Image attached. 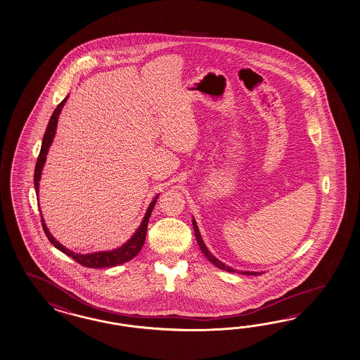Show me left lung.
<instances>
[{
    "label": "left lung",
    "instance_id": "8db88e82",
    "mask_svg": "<svg viewBox=\"0 0 360 360\" xmlns=\"http://www.w3.org/2000/svg\"><path fill=\"white\" fill-rule=\"evenodd\" d=\"M193 231H195V238H196V240H198V245H199V247H200V250H202V254L205 255V257L211 262L213 265H216L217 268H219V269H224V271H226V272L230 273H239V274H247V276H257V274H262L263 272H248V271H245V272H243V271H236L234 268H231V266H228L226 264L222 263V262H219V259L216 257V256H213L212 255L211 251L207 248V245H205V243L202 242V236H200V231H199V228H198V225H196V221H195V219H193Z\"/></svg>",
    "mask_w": 360,
    "mask_h": 360
}]
</instances>
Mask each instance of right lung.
Wrapping results in <instances>:
<instances>
[{
    "instance_id": "1",
    "label": "right lung",
    "mask_w": 360,
    "mask_h": 360,
    "mask_svg": "<svg viewBox=\"0 0 360 360\" xmlns=\"http://www.w3.org/2000/svg\"><path fill=\"white\" fill-rule=\"evenodd\" d=\"M68 97H65L58 106L54 109L52 117L49 120V123L46 126L45 130L44 138H43V143H41V149H40V155L37 158V162H36L35 174H34V184H35L36 196H39V182L41 178V172L44 167L45 161H46V155L49 147L52 146L54 135H56V129H57V122H58V117L61 113L62 108L65 105ZM158 196L150 202L147 212L144 214V219L141 221V226L136 229V231L126 243H123L121 247L112 250V251H98V252H92V254H75L70 251L69 248H66L65 245H62L56 238L53 237L51 231L46 228L45 225L44 219L41 216V222H43V229H44L45 234L49 239V242L52 243L57 250H60L63 254L70 256L71 259H74L77 263L80 265H84L87 268H109V266H115V265H121L123 263L130 262L134 259L136 255L139 254L141 247L144 245L146 240V234H147V226H148L149 217L150 213L155 208V204L158 202Z\"/></svg>"
}]
</instances>
